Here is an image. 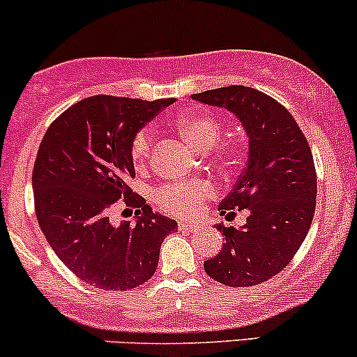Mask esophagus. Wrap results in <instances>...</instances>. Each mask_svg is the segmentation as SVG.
<instances>
[{
    "label": "esophagus",
    "instance_id": "34e87169",
    "mask_svg": "<svg viewBox=\"0 0 357 357\" xmlns=\"http://www.w3.org/2000/svg\"><path fill=\"white\" fill-rule=\"evenodd\" d=\"M178 227H180V229H187V231H195V229H197V226H195V224L187 222V221H180L178 222Z\"/></svg>",
    "mask_w": 357,
    "mask_h": 357
}]
</instances>
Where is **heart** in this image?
<instances>
[{
  "instance_id": "heart-1",
  "label": "heart",
  "mask_w": 357,
  "mask_h": 357,
  "mask_svg": "<svg viewBox=\"0 0 357 357\" xmlns=\"http://www.w3.org/2000/svg\"><path fill=\"white\" fill-rule=\"evenodd\" d=\"M175 130L183 139L200 151L211 150L222 135V123L218 116L209 113L185 114L175 121ZM151 131L142 130L131 143V158L136 167L146 163L151 151ZM215 189L207 180H192V182H170L155 192V202L163 211L174 215L192 218L200 211L206 200L214 197Z\"/></svg>"
}]
</instances>
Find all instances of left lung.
Masks as SVG:
<instances>
[{"instance_id": "8db88e82", "label": "left lung", "mask_w": 357, "mask_h": 357, "mask_svg": "<svg viewBox=\"0 0 357 357\" xmlns=\"http://www.w3.org/2000/svg\"><path fill=\"white\" fill-rule=\"evenodd\" d=\"M192 99L227 109L248 136L243 175L219 204L221 214L246 209V224H215L226 241L204 268L224 285H258L290 263L310 229L317 199L312 151L294 116L263 92L227 86Z\"/></svg>"}]
</instances>
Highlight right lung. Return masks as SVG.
I'll list each match as a JSON object with an SVG mask.
<instances>
[{
  "mask_svg": "<svg viewBox=\"0 0 357 357\" xmlns=\"http://www.w3.org/2000/svg\"><path fill=\"white\" fill-rule=\"evenodd\" d=\"M174 99L92 96L52 123L35 160V212L50 248L72 273L99 290H130L153 276L160 246L177 222L135 195L133 138ZM126 197L138 211L114 225L110 206Z\"/></svg>",
  "mask_w": 357,
  "mask_h": 357,
  "instance_id": "1",
  "label": "right lung"
}]
</instances>
